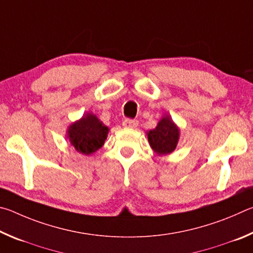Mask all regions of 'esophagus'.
<instances>
[{"instance_id":"34e87169","label":"esophagus","mask_w":253,"mask_h":253,"mask_svg":"<svg viewBox=\"0 0 253 253\" xmlns=\"http://www.w3.org/2000/svg\"><path fill=\"white\" fill-rule=\"evenodd\" d=\"M138 125V121L131 118H126L123 121V126L125 128H135Z\"/></svg>"}]
</instances>
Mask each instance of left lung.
<instances>
[{"mask_svg":"<svg viewBox=\"0 0 253 253\" xmlns=\"http://www.w3.org/2000/svg\"><path fill=\"white\" fill-rule=\"evenodd\" d=\"M147 136L148 142L154 151L160 155L161 154L164 155V154L172 153L176 147L179 131L170 117L166 116L162 118L156 128L149 130Z\"/></svg>","mask_w":253,"mask_h":253,"instance_id":"obj_1","label":"left lung"}]
</instances>
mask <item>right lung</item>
<instances>
[{"instance_id":"1","label":"right lung","mask_w":253,"mask_h":253,"mask_svg":"<svg viewBox=\"0 0 253 253\" xmlns=\"http://www.w3.org/2000/svg\"><path fill=\"white\" fill-rule=\"evenodd\" d=\"M108 127L99 122L95 115L87 114L69 127L68 137L77 151L84 155L95 153L105 143Z\"/></svg>"}]
</instances>
